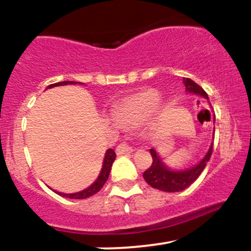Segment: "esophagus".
I'll list each match as a JSON object with an SVG mask.
<instances>
[{"label":"esophagus","mask_w":251,"mask_h":251,"mask_svg":"<svg viewBox=\"0 0 251 251\" xmlns=\"http://www.w3.org/2000/svg\"><path fill=\"white\" fill-rule=\"evenodd\" d=\"M116 152L118 155H127L133 152V149H132V146H129L127 143H122L117 146Z\"/></svg>","instance_id":"1"}]
</instances>
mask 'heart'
<instances>
[{"mask_svg": "<svg viewBox=\"0 0 251 251\" xmlns=\"http://www.w3.org/2000/svg\"><path fill=\"white\" fill-rule=\"evenodd\" d=\"M160 94L153 88H146L120 100L114 107L113 116L120 125L138 126L157 111Z\"/></svg>", "mask_w": 251, "mask_h": 251, "instance_id": "b5f03b06", "label": "heart"}]
</instances>
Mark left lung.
<instances>
[{
	"mask_svg": "<svg viewBox=\"0 0 251 251\" xmlns=\"http://www.w3.org/2000/svg\"><path fill=\"white\" fill-rule=\"evenodd\" d=\"M183 82L184 85H185V91L188 92V93L201 96L209 100V97L208 94L205 93V91H204L201 86H198L195 81H192L191 79L185 77V79H183ZM212 146H214V143H211L208 152H206V154L204 155L203 159H201L200 163L191 166V168L184 170H174L169 168V166L163 162L162 158L159 157L158 152L155 151L154 149H151L150 150V153L152 155V164L143 174L144 179H145L146 183H148L149 185H151L153 189L162 190V191L165 192L183 191V190L189 188V186L200 177L201 172H203L204 168H205L206 164L209 162L210 157H211Z\"/></svg>",
	"mask_w": 251,
	"mask_h": 251,
	"instance_id": "obj_1",
	"label": "left lung"
}]
</instances>
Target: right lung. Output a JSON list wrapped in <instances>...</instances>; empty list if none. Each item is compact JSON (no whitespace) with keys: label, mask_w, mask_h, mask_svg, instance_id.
Segmentation results:
<instances>
[{"label":"right lung","mask_w":251,"mask_h":251,"mask_svg":"<svg viewBox=\"0 0 251 251\" xmlns=\"http://www.w3.org/2000/svg\"><path fill=\"white\" fill-rule=\"evenodd\" d=\"M75 83H80V85H83L81 82H76V81H62V82H56V83H51V85L48 86L47 88H53V87H57V86H66V85H75ZM116 152L113 151L112 149H108L105 153V158H103L102 162V168L101 171H100L99 176H98L97 180L94 181L92 185H89L88 188H86L85 190H81L79 192H74V194H63V192H59L55 191L57 195L62 196V197L66 198H71V200H85V198L91 197V196L96 195L97 192H99L101 188L103 186V184L106 183L107 180L109 172H111V168L112 164H113L114 160H116Z\"/></svg>","instance_id":"1"}]
</instances>
